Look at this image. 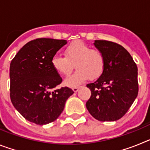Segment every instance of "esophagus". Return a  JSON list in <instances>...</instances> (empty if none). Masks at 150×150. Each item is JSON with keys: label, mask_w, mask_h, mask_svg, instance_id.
<instances>
[{"label": "esophagus", "mask_w": 150, "mask_h": 150, "mask_svg": "<svg viewBox=\"0 0 150 150\" xmlns=\"http://www.w3.org/2000/svg\"><path fill=\"white\" fill-rule=\"evenodd\" d=\"M79 88H80V87H79V86H75V87H74V88H73V91H74V92H76V91H77L79 89Z\"/></svg>", "instance_id": "obj_1"}]
</instances>
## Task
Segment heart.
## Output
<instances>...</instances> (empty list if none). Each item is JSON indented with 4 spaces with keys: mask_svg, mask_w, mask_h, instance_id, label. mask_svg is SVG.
I'll list each match as a JSON object with an SVG mask.
<instances>
[{
    "mask_svg": "<svg viewBox=\"0 0 150 150\" xmlns=\"http://www.w3.org/2000/svg\"><path fill=\"white\" fill-rule=\"evenodd\" d=\"M76 71L64 80L68 86H76L86 81L98 78L105 67V58L98 50L91 49L88 45L80 40H76L68 45L64 50V55H55L52 59V65L57 72L67 76L73 69Z\"/></svg>",
    "mask_w": 150,
    "mask_h": 150,
    "instance_id": "obj_1",
    "label": "heart"
}]
</instances>
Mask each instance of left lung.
Wrapping results in <instances>:
<instances>
[{"label":"left lung","mask_w":150,"mask_h":150,"mask_svg":"<svg viewBox=\"0 0 150 150\" xmlns=\"http://www.w3.org/2000/svg\"><path fill=\"white\" fill-rule=\"evenodd\" d=\"M94 45L104 54L105 67L98 79L86 86L91 95L86 105L98 121H116L126 113L137 96V67L121 45L100 40H95Z\"/></svg>","instance_id":"8db88e82"}]
</instances>
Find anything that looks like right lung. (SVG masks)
<instances>
[{
  "mask_svg": "<svg viewBox=\"0 0 150 150\" xmlns=\"http://www.w3.org/2000/svg\"><path fill=\"white\" fill-rule=\"evenodd\" d=\"M67 43L65 40L38 38L26 43L10 66V99L28 121L43 125L58 119L74 91L55 87L62 82L52 59Z\"/></svg>",
  "mask_w": 150,
  "mask_h": 150,
  "instance_id": "obj_1",
  "label": "right lung"
}]
</instances>
